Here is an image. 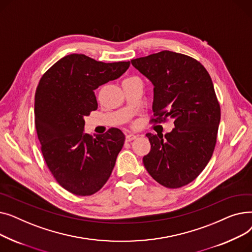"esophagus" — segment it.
Listing matches in <instances>:
<instances>
[{
  "label": "esophagus",
  "mask_w": 252,
  "mask_h": 252,
  "mask_svg": "<svg viewBox=\"0 0 252 252\" xmlns=\"http://www.w3.org/2000/svg\"><path fill=\"white\" fill-rule=\"evenodd\" d=\"M136 138H137V136L134 135V134H127L126 136V142H131V141H134Z\"/></svg>",
  "instance_id": "34e87169"
}]
</instances>
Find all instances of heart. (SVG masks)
<instances>
[{
  "instance_id": "b5f03b06",
  "label": "heart",
  "mask_w": 252,
  "mask_h": 252,
  "mask_svg": "<svg viewBox=\"0 0 252 252\" xmlns=\"http://www.w3.org/2000/svg\"><path fill=\"white\" fill-rule=\"evenodd\" d=\"M130 78H136V77H130Z\"/></svg>"
}]
</instances>
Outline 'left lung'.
I'll return each instance as SVG.
<instances>
[{
	"label": "left lung",
	"mask_w": 252,
	"mask_h": 252,
	"mask_svg": "<svg viewBox=\"0 0 252 252\" xmlns=\"http://www.w3.org/2000/svg\"><path fill=\"white\" fill-rule=\"evenodd\" d=\"M130 62L154 85L151 124L173 118L175 125L165 139L146 135L151 150L144 165L166 188L186 186L205 168L217 144L220 107L211 77L199 61L166 50Z\"/></svg>",
	"instance_id": "obj_1"
}]
</instances>
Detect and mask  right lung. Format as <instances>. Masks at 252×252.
<instances>
[{"label": "right lung", "mask_w": 252, "mask_h": 252, "mask_svg": "<svg viewBox=\"0 0 252 252\" xmlns=\"http://www.w3.org/2000/svg\"><path fill=\"white\" fill-rule=\"evenodd\" d=\"M129 61L104 63L84 54L61 58L43 74L34 96V124L44 159L57 183L77 196L108 181L125 135L116 127L93 138L85 117L98 108L95 90L123 75Z\"/></svg>", "instance_id": "obj_1"}]
</instances>
